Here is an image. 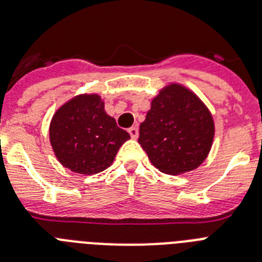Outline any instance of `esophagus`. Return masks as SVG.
Returning <instances> with one entry per match:
<instances>
[{"mask_svg": "<svg viewBox=\"0 0 262 262\" xmlns=\"http://www.w3.org/2000/svg\"><path fill=\"white\" fill-rule=\"evenodd\" d=\"M128 134H129V136L133 138V139H136V138H138V135H139V129H138V127L136 126L129 127Z\"/></svg>", "mask_w": 262, "mask_h": 262, "instance_id": "1", "label": "esophagus"}]
</instances>
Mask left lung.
Returning a JSON list of instances; mask_svg holds the SVG:
<instances>
[{
  "label": "left lung",
  "instance_id": "1",
  "mask_svg": "<svg viewBox=\"0 0 262 262\" xmlns=\"http://www.w3.org/2000/svg\"><path fill=\"white\" fill-rule=\"evenodd\" d=\"M214 120L204 101L181 84H168L151 101L140 124L139 144L159 171L189 172L206 159Z\"/></svg>",
  "mask_w": 262,
  "mask_h": 262
}]
</instances>
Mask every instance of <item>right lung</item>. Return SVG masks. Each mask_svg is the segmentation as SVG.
<instances>
[{
    "label": "right lung",
    "mask_w": 262,
    "mask_h": 262,
    "mask_svg": "<svg viewBox=\"0 0 262 262\" xmlns=\"http://www.w3.org/2000/svg\"><path fill=\"white\" fill-rule=\"evenodd\" d=\"M49 139L56 158L77 174L92 175L112 165L129 134L116 126L96 94L72 97L55 112Z\"/></svg>",
    "instance_id": "right-lung-1"
}]
</instances>
